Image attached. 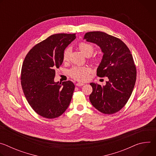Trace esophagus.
<instances>
[{
	"instance_id": "34e87169",
	"label": "esophagus",
	"mask_w": 156,
	"mask_h": 156,
	"mask_svg": "<svg viewBox=\"0 0 156 156\" xmlns=\"http://www.w3.org/2000/svg\"><path fill=\"white\" fill-rule=\"evenodd\" d=\"M84 84V83H76V85L77 86H83Z\"/></svg>"
}]
</instances>
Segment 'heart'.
I'll use <instances>...</instances> for the list:
<instances>
[{
    "instance_id": "1",
    "label": "heart",
    "mask_w": 156,
    "mask_h": 156,
    "mask_svg": "<svg viewBox=\"0 0 156 156\" xmlns=\"http://www.w3.org/2000/svg\"><path fill=\"white\" fill-rule=\"evenodd\" d=\"M78 48L80 51L86 57L91 56L94 51V47L93 44L85 42H81L78 44ZM70 58V49L66 48L64 50L62 55L63 62H67ZM101 60L99 57H95L93 61L98 62ZM91 72L90 68L87 66H75L70 71V76L75 80L78 81H84L89 78V74Z\"/></svg>"
}]
</instances>
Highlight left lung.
<instances>
[{"mask_svg":"<svg viewBox=\"0 0 156 156\" xmlns=\"http://www.w3.org/2000/svg\"><path fill=\"white\" fill-rule=\"evenodd\" d=\"M84 39L96 44L104 53L97 76H107L105 86L91 83L92 105L104 114H113L126 104L134 89L136 69L131 52L120 39L101 31L85 34Z\"/></svg>","mask_w":156,"mask_h":156,"instance_id":"left-lung-1","label":"left lung"}]
</instances>
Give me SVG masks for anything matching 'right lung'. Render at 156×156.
Listing matches in <instances>:
<instances>
[{
	"label": "right lung",
	"instance_id": "add662e5",
	"mask_svg": "<svg viewBox=\"0 0 156 156\" xmlns=\"http://www.w3.org/2000/svg\"><path fill=\"white\" fill-rule=\"evenodd\" d=\"M75 34H55L35 45L27 54L21 71V84L31 108L40 116L55 119L68 108L75 85L71 81L55 83V69L62 64L65 49Z\"/></svg>",
	"mask_w": 156,
	"mask_h": 156
}]
</instances>
